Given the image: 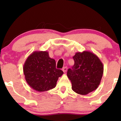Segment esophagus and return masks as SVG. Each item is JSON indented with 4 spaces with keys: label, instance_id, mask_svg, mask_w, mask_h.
Wrapping results in <instances>:
<instances>
[{
    "label": "esophagus",
    "instance_id": "1",
    "mask_svg": "<svg viewBox=\"0 0 121 121\" xmlns=\"http://www.w3.org/2000/svg\"><path fill=\"white\" fill-rule=\"evenodd\" d=\"M67 69H68L67 67H64L63 68L62 70L63 71V72H64V73H65V72H67Z\"/></svg>",
    "mask_w": 121,
    "mask_h": 121
}]
</instances>
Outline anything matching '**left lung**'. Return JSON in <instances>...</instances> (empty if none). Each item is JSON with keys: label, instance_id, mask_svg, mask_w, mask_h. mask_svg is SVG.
<instances>
[{"label": "left lung", "instance_id": "obj_1", "mask_svg": "<svg viewBox=\"0 0 121 121\" xmlns=\"http://www.w3.org/2000/svg\"><path fill=\"white\" fill-rule=\"evenodd\" d=\"M74 64L67 72L76 93L85 95L95 90L100 85L104 73L103 64L99 58L90 51L77 52Z\"/></svg>", "mask_w": 121, "mask_h": 121}]
</instances>
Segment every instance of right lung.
Returning a JSON list of instances; mask_svg holds the SVG:
<instances>
[{"mask_svg": "<svg viewBox=\"0 0 121 121\" xmlns=\"http://www.w3.org/2000/svg\"><path fill=\"white\" fill-rule=\"evenodd\" d=\"M23 72L30 86L39 92L56 87L58 78L63 72L56 69V61L49 57L47 51H35L25 62Z\"/></svg>", "mask_w": 121, "mask_h": 121, "instance_id": "obj_1", "label": "right lung"}]
</instances>
